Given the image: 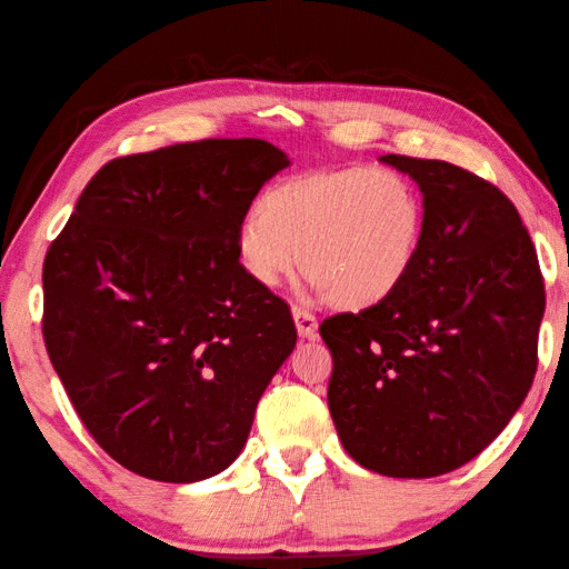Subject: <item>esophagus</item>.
<instances>
[{"label":"esophagus","mask_w":569,"mask_h":569,"mask_svg":"<svg viewBox=\"0 0 569 569\" xmlns=\"http://www.w3.org/2000/svg\"><path fill=\"white\" fill-rule=\"evenodd\" d=\"M293 320H296V328H298V336L313 340L318 336V320L313 313L303 311V308H293Z\"/></svg>","instance_id":"1"}]
</instances>
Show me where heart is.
<instances>
[{"instance_id": "obj_1", "label": "heart", "mask_w": 569, "mask_h": 569, "mask_svg": "<svg viewBox=\"0 0 569 569\" xmlns=\"http://www.w3.org/2000/svg\"><path fill=\"white\" fill-rule=\"evenodd\" d=\"M426 236V206L406 173L333 167L286 177L236 226V261L258 288L306 268L328 301L360 311L406 281Z\"/></svg>"}]
</instances>
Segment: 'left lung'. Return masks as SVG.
<instances>
[{"label": "left lung", "mask_w": 569, "mask_h": 569, "mask_svg": "<svg viewBox=\"0 0 569 569\" xmlns=\"http://www.w3.org/2000/svg\"><path fill=\"white\" fill-rule=\"evenodd\" d=\"M380 159L420 186L426 236L386 301L320 323L328 408L363 468L436 478L488 448L528 396L545 281L498 186L448 161Z\"/></svg>", "instance_id": "8db88e82"}]
</instances>
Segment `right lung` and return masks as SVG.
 Instances as JSON below:
<instances>
[{
	"label": "right lung",
	"instance_id": "1",
	"mask_svg": "<svg viewBox=\"0 0 569 569\" xmlns=\"http://www.w3.org/2000/svg\"><path fill=\"white\" fill-rule=\"evenodd\" d=\"M286 167L263 139L113 159L49 246V360L91 438L141 478L229 468L291 356V308L246 278L233 249L256 193Z\"/></svg>",
	"mask_w": 569,
	"mask_h": 569
}]
</instances>
